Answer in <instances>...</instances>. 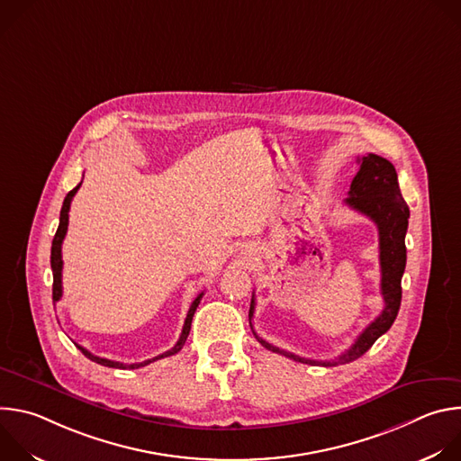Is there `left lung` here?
Wrapping results in <instances>:
<instances>
[{"mask_svg": "<svg viewBox=\"0 0 461 461\" xmlns=\"http://www.w3.org/2000/svg\"><path fill=\"white\" fill-rule=\"evenodd\" d=\"M359 171L354 176L348 191V199L345 201L347 206L352 210L366 215L370 221L375 222L379 231V265H381V295L384 301V308L381 313L365 328L354 345L341 356L330 361H315L299 357L292 352H286L262 338L255 332L253 336L257 341L267 350L281 354L299 363L306 365H321V366H336L343 363H350L361 357L396 321L400 304H402V277L407 265V248H405V235L409 228V206L403 201V194L398 184V173L386 158L368 153L366 157L359 158ZM253 310H255V297H251L249 304V326L253 330Z\"/></svg>", "mask_w": 461, "mask_h": 461, "instance_id": "8db88e82", "label": "left lung"}]
</instances>
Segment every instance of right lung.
<instances>
[{
  "mask_svg": "<svg viewBox=\"0 0 461 461\" xmlns=\"http://www.w3.org/2000/svg\"><path fill=\"white\" fill-rule=\"evenodd\" d=\"M80 185H82V184H78L75 189H71V191L68 193V196H65L63 206H61V212H59V226H58V230H56L54 239H52V248H50L52 303H58V301L61 299V268H63V260H61V242H63V239H65V233H68V226H69V210H71L73 196L77 194V191L80 189ZM203 295H204V294H199V295H196V299L191 303L189 312H187V317H185V321H184V328H182L180 339L176 341V345H175L171 350H167V352H164V354H160V356H157V357H153V359H148V361H142V363H131V365H125V363H120V361H111V359H105V357H98V356L91 354L89 350H86L84 347H80V345H77V343H75V345L82 350V354H84L86 357H89L91 361H95V363H98V365L109 366V368H123V370H125V368H129V370H131V368H140V366H146V365H149V363H153V361H157V359H162V357H167V356H173V354L180 352V348L184 347V343H185V339H187V336H189V330H191V321H193L194 310H196V306H199V303H201Z\"/></svg>",
  "mask_w": 461,
  "mask_h": 461,
  "instance_id": "obj_1",
  "label": "right lung"
}]
</instances>
